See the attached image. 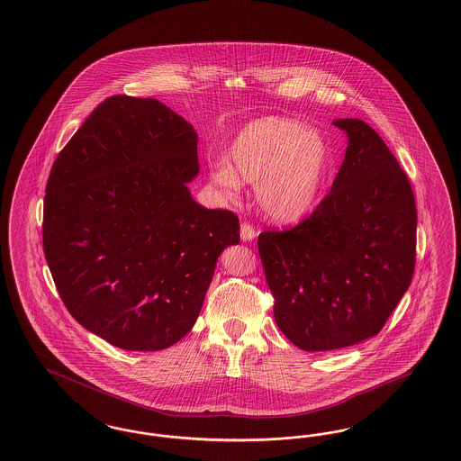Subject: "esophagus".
I'll return each instance as SVG.
<instances>
[{
    "label": "esophagus",
    "instance_id": "1",
    "mask_svg": "<svg viewBox=\"0 0 461 461\" xmlns=\"http://www.w3.org/2000/svg\"><path fill=\"white\" fill-rule=\"evenodd\" d=\"M240 235H241L243 241H250V240L256 239L258 231H256V228L250 222L243 221L241 226H240Z\"/></svg>",
    "mask_w": 461,
    "mask_h": 461
}]
</instances>
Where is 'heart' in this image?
<instances>
[{
	"label": "heart",
	"instance_id": "heart-1",
	"mask_svg": "<svg viewBox=\"0 0 461 461\" xmlns=\"http://www.w3.org/2000/svg\"><path fill=\"white\" fill-rule=\"evenodd\" d=\"M228 163L212 167V182L228 195L241 182L256 184L262 211L276 220H300L312 207L330 165V148L321 131L302 129L290 118L264 116L240 130Z\"/></svg>",
	"mask_w": 461,
	"mask_h": 461
}]
</instances>
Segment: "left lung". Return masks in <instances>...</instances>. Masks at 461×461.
<instances>
[{"mask_svg":"<svg viewBox=\"0 0 461 461\" xmlns=\"http://www.w3.org/2000/svg\"><path fill=\"white\" fill-rule=\"evenodd\" d=\"M334 125L348 148L331 192L294 228L258 239L277 328L305 351L375 336L415 271L417 207L405 171L366 122Z\"/></svg>","mask_w":461,"mask_h":461,"instance_id":"left-lung-1","label":"left lung"}]
</instances>
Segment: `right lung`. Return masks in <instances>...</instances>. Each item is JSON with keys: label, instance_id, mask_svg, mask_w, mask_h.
I'll list each match as a JSON object with an SVG mask.
<instances>
[{"label": "right lung", "instance_id": "obj_1", "mask_svg": "<svg viewBox=\"0 0 461 461\" xmlns=\"http://www.w3.org/2000/svg\"><path fill=\"white\" fill-rule=\"evenodd\" d=\"M197 133L156 99H104L51 167L42 247L75 321L113 347L165 350L190 331L239 216L186 184Z\"/></svg>", "mask_w": 461, "mask_h": 461}]
</instances>
